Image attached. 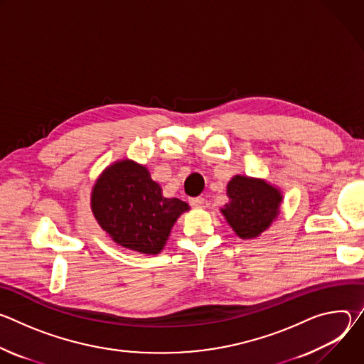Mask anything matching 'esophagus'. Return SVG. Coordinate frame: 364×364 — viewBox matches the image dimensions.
Masks as SVG:
<instances>
[{
  "instance_id": "34e87169",
  "label": "esophagus",
  "mask_w": 364,
  "mask_h": 364,
  "mask_svg": "<svg viewBox=\"0 0 364 364\" xmlns=\"http://www.w3.org/2000/svg\"><path fill=\"white\" fill-rule=\"evenodd\" d=\"M190 205L193 207V209H201V207L204 205V198L203 197H193L188 200Z\"/></svg>"
}]
</instances>
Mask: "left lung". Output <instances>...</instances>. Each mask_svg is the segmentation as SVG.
Wrapping results in <instances>:
<instances>
[{"label":"left lung","mask_w":364,"mask_h":364,"mask_svg":"<svg viewBox=\"0 0 364 364\" xmlns=\"http://www.w3.org/2000/svg\"><path fill=\"white\" fill-rule=\"evenodd\" d=\"M229 203L220 212L240 239H255L279 215L282 193L261 178L235 176L228 184Z\"/></svg>","instance_id":"obj_1"}]
</instances>
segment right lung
Masks as SVG:
<instances>
[{
    "mask_svg": "<svg viewBox=\"0 0 364 364\" xmlns=\"http://www.w3.org/2000/svg\"><path fill=\"white\" fill-rule=\"evenodd\" d=\"M90 207L99 226L119 246L157 255L176 220L190 207L167 198L146 167L121 160L107 167L92 188Z\"/></svg>",
    "mask_w": 364,
    "mask_h": 364,
    "instance_id": "add662e5",
    "label": "right lung"
}]
</instances>
